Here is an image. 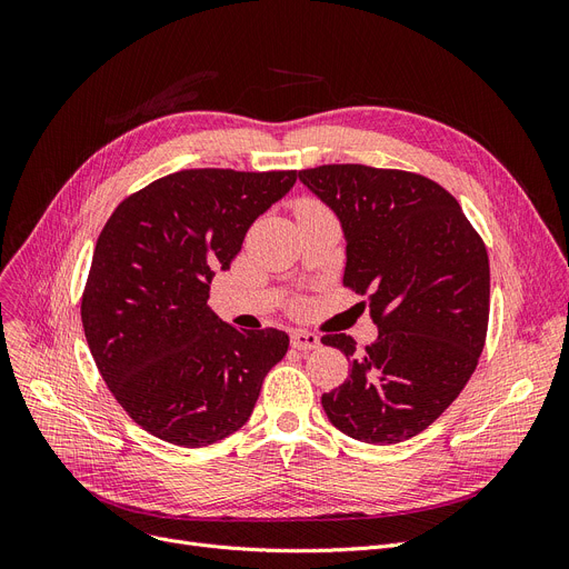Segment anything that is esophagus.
<instances>
[{"label":"esophagus","mask_w":569,"mask_h":569,"mask_svg":"<svg viewBox=\"0 0 569 569\" xmlns=\"http://www.w3.org/2000/svg\"><path fill=\"white\" fill-rule=\"evenodd\" d=\"M290 341H292V348H297V350H316L320 346V339L305 330H292Z\"/></svg>","instance_id":"obj_1"}]
</instances>
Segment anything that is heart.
<instances>
[{"instance_id":"1","label":"heart","mask_w":569,"mask_h":569,"mask_svg":"<svg viewBox=\"0 0 569 569\" xmlns=\"http://www.w3.org/2000/svg\"><path fill=\"white\" fill-rule=\"evenodd\" d=\"M309 204H311V202H307V204H305V207H309Z\"/></svg>"}]
</instances>
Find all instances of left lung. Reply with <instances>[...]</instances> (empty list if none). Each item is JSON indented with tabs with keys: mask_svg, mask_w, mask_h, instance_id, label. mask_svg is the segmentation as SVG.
Returning a JSON list of instances; mask_svg holds the SVG:
<instances>
[{
	"mask_svg": "<svg viewBox=\"0 0 569 569\" xmlns=\"http://www.w3.org/2000/svg\"><path fill=\"white\" fill-rule=\"evenodd\" d=\"M346 239L343 286L369 295L378 339L362 352L322 337L352 367L322 395L346 436L395 445L422 433L461 395L489 325V256L461 204L431 179L360 163L300 170Z\"/></svg>",
	"mask_w": 569,
	"mask_h": 569,
	"instance_id": "1",
	"label": "left lung"
}]
</instances>
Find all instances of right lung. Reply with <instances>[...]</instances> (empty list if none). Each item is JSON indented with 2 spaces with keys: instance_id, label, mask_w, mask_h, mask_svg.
<instances>
[{
  "instance_id": "add662e5",
  "label": "right lung",
  "mask_w": 569,
  "mask_h": 569,
  "mask_svg": "<svg viewBox=\"0 0 569 569\" xmlns=\"http://www.w3.org/2000/svg\"><path fill=\"white\" fill-rule=\"evenodd\" d=\"M295 182V170H179L119 202L103 226L80 316L112 397L144 431L204 447L247 425L290 339L221 320L209 283Z\"/></svg>"
}]
</instances>
